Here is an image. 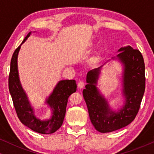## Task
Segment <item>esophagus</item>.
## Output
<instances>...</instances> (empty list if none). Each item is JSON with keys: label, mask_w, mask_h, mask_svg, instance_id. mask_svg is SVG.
<instances>
[{"label": "esophagus", "mask_w": 154, "mask_h": 154, "mask_svg": "<svg viewBox=\"0 0 154 154\" xmlns=\"http://www.w3.org/2000/svg\"><path fill=\"white\" fill-rule=\"evenodd\" d=\"M84 85H85V83H84L83 81H80L79 82V83H78V87H79L80 89H82V88L84 87Z\"/></svg>", "instance_id": "esophagus-1"}]
</instances>
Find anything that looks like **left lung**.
Wrapping results in <instances>:
<instances>
[{
	"label": "left lung",
	"mask_w": 154,
	"mask_h": 154,
	"mask_svg": "<svg viewBox=\"0 0 154 154\" xmlns=\"http://www.w3.org/2000/svg\"><path fill=\"white\" fill-rule=\"evenodd\" d=\"M116 57L123 64V95L125 102L118 111L111 109L108 102L97 88L101 66L87 74L83 94L91 123L97 131L106 133L125 127L135 119L145 90V65L142 54L131 46L121 48Z\"/></svg>",
	"instance_id": "left-lung-1"
}]
</instances>
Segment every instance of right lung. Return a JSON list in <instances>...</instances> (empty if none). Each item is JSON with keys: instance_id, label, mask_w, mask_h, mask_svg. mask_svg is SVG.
Listing matches in <instances>:
<instances>
[{"instance_id": "1", "label": "right lung", "mask_w": 154, "mask_h": 154, "mask_svg": "<svg viewBox=\"0 0 154 154\" xmlns=\"http://www.w3.org/2000/svg\"><path fill=\"white\" fill-rule=\"evenodd\" d=\"M29 32L22 43L12 54L8 86L16 113L20 121L33 131L41 134H52L56 132L63 123L69 97L76 91V83L74 80H62L59 81L53 91L47 100L46 104L52 109V116L50 119H37L31 107L24 90L21 85L17 68V57L21 45L30 36Z\"/></svg>"}]
</instances>
